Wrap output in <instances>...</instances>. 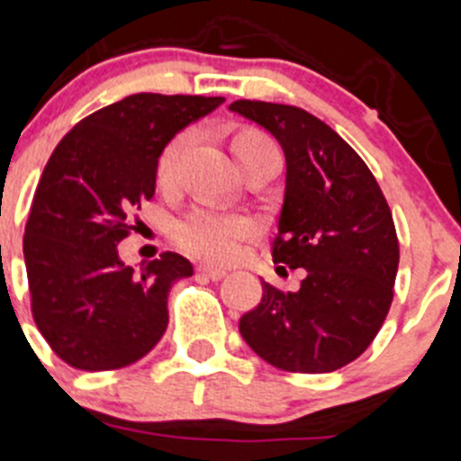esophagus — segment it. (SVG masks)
<instances>
[{"mask_svg":"<svg viewBox=\"0 0 461 461\" xmlns=\"http://www.w3.org/2000/svg\"><path fill=\"white\" fill-rule=\"evenodd\" d=\"M197 273L206 275L209 279H213V282H218V279H222L227 275L225 268H218V266H209V264H200L197 266Z\"/></svg>","mask_w":461,"mask_h":461,"instance_id":"1","label":"esophagus"}]
</instances>
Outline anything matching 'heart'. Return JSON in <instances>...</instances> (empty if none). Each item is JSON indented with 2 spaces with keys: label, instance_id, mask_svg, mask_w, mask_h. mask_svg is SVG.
<instances>
[{
  "label": "heart",
  "instance_id": "b5f03b06",
  "mask_svg": "<svg viewBox=\"0 0 461 461\" xmlns=\"http://www.w3.org/2000/svg\"><path fill=\"white\" fill-rule=\"evenodd\" d=\"M191 143L193 133L182 131L163 148L157 163V179L161 186H170L175 182L179 163H182ZM230 145L236 161L252 152H259V149L275 148L273 140L259 129H239L231 136ZM252 234H255L252 218L243 216V213L211 209V206H197L175 225V240L182 245L184 250L200 257V259L218 261V264L234 259L243 240L250 239Z\"/></svg>",
  "mask_w": 461,
  "mask_h": 461
}]
</instances>
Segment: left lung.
<instances>
[{"label": "left lung", "instance_id": "obj_1", "mask_svg": "<svg viewBox=\"0 0 461 461\" xmlns=\"http://www.w3.org/2000/svg\"><path fill=\"white\" fill-rule=\"evenodd\" d=\"M230 111L282 145L273 261L307 270L289 294L261 282L264 298L240 318V337L282 371H337L371 346L393 300L400 250L389 204L359 154L316 115L252 100Z\"/></svg>", "mask_w": 461, "mask_h": 461}]
</instances>
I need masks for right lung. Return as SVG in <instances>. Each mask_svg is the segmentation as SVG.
<instances>
[{"label":"right lung","mask_w":461,"mask_h":461,"mask_svg":"<svg viewBox=\"0 0 461 461\" xmlns=\"http://www.w3.org/2000/svg\"><path fill=\"white\" fill-rule=\"evenodd\" d=\"M225 97L129 95L70 129L47 161L24 230L32 312L51 350L81 371L148 355L167 328L172 284L191 261L163 252L140 270L118 243L157 188L163 148Z\"/></svg>","instance_id":"right-lung-1"}]
</instances>
